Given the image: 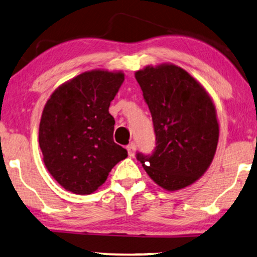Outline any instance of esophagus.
Segmentation results:
<instances>
[{
	"label": "esophagus",
	"instance_id": "esophagus-1",
	"mask_svg": "<svg viewBox=\"0 0 257 257\" xmlns=\"http://www.w3.org/2000/svg\"><path fill=\"white\" fill-rule=\"evenodd\" d=\"M135 149H136V146H135V143H130L129 146L127 147L128 155H129L130 157H133L134 155H135Z\"/></svg>",
	"mask_w": 257,
	"mask_h": 257
}]
</instances>
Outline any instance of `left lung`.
<instances>
[{
	"mask_svg": "<svg viewBox=\"0 0 257 257\" xmlns=\"http://www.w3.org/2000/svg\"><path fill=\"white\" fill-rule=\"evenodd\" d=\"M135 78L149 107L156 135L151 155L137 160L157 185L176 191L206 172L219 140L215 106L205 88L173 64L147 66Z\"/></svg>",
	"mask_w": 257,
	"mask_h": 257,
	"instance_id": "8db88e82",
	"label": "left lung"
}]
</instances>
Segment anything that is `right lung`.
<instances>
[{
	"instance_id": "add662e5",
	"label": "right lung",
	"mask_w": 257,
	"mask_h": 257,
	"mask_svg": "<svg viewBox=\"0 0 257 257\" xmlns=\"http://www.w3.org/2000/svg\"><path fill=\"white\" fill-rule=\"evenodd\" d=\"M123 81L121 71H88L59 86L46 102L39 147L46 169L65 190L93 193L127 158L114 142L115 120L108 110Z\"/></svg>"
}]
</instances>
